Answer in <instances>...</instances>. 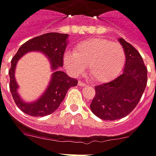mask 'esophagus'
Returning a JSON list of instances; mask_svg holds the SVG:
<instances>
[{
  "instance_id": "esophagus-1",
  "label": "esophagus",
  "mask_w": 156,
  "mask_h": 156,
  "mask_svg": "<svg viewBox=\"0 0 156 156\" xmlns=\"http://www.w3.org/2000/svg\"><path fill=\"white\" fill-rule=\"evenodd\" d=\"M78 85H79V86H85V85H86V83H84L83 81L79 80V81H78Z\"/></svg>"
}]
</instances>
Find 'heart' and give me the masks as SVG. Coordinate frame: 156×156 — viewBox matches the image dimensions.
Instances as JSON below:
<instances>
[{
    "label": "heart",
    "mask_w": 156,
    "mask_h": 156,
    "mask_svg": "<svg viewBox=\"0 0 156 156\" xmlns=\"http://www.w3.org/2000/svg\"><path fill=\"white\" fill-rule=\"evenodd\" d=\"M65 63L74 74L88 73L95 83H106L116 78L126 61V55L120 43L104 38H93L78 43L73 54L66 53Z\"/></svg>",
    "instance_id": "b5f03b06"
}]
</instances>
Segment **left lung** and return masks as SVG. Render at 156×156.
Instances as JSON below:
<instances>
[{"instance_id": "obj_1", "label": "left lung", "mask_w": 156, "mask_h": 156, "mask_svg": "<svg viewBox=\"0 0 156 156\" xmlns=\"http://www.w3.org/2000/svg\"><path fill=\"white\" fill-rule=\"evenodd\" d=\"M119 41L125 51L123 73L108 83L95 86L90 110L103 120H117L128 115L136 108L148 81V70L141 54L123 39Z\"/></svg>"}]
</instances>
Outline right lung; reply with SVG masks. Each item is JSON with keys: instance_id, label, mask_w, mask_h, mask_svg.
I'll list each match as a JSON object with an SVG mask.
<instances>
[{"instance_id": "right-lung-1", "label": "right lung", "mask_w": 156, "mask_h": 156, "mask_svg": "<svg viewBox=\"0 0 156 156\" xmlns=\"http://www.w3.org/2000/svg\"><path fill=\"white\" fill-rule=\"evenodd\" d=\"M67 37L68 34L58 33H48L35 37L25 42L13 57L11 60V67L8 72L10 78L9 88L14 103L20 110L26 114L33 116H44L51 114L58 108L69 88L78 84V80L69 77L64 72L57 71L52 74L50 85L41 98L34 103L27 104L20 98V96L17 93L18 85L14 78L16 63L27 51H41L51 59V68L56 70L64 64L63 58L67 45Z\"/></svg>"}]
</instances>
